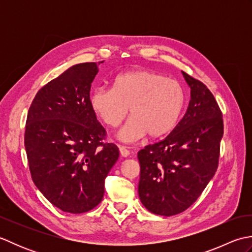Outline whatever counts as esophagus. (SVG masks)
Returning a JSON list of instances; mask_svg holds the SVG:
<instances>
[{
    "mask_svg": "<svg viewBox=\"0 0 252 252\" xmlns=\"http://www.w3.org/2000/svg\"><path fill=\"white\" fill-rule=\"evenodd\" d=\"M119 152L122 157H127L130 156V152L127 151V148L126 146H119Z\"/></svg>",
    "mask_w": 252,
    "mask_h": 252,
    "instance_id": "obj_1",
    "label": "esophagus"
}]
</instances>
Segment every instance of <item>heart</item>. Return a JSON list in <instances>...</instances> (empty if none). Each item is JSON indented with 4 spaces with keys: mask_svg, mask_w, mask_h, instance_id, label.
I'll list each match as a JSON object with an SVG mask.
<instances>
[{
    "mask_svg": "<svg viewBox=\"0 0 252 252\" xmlns=\"http://www.w3.org/2000/svg\"><path fill=\"white\" fill-rule=\"evenodd\" d=\"M186 100L180 82L151 70L121 73L111 89L96 88L89 97L91 109L109 127L119 126L130 108L131 119L118 134L125 143L146 134L151 138L168 135L180 122Z\"/></svg>",
    "mask_w": 252,
    "mask_h": 252,
    "instance_id": "1",
    "label": "heart"
}]
</instances>
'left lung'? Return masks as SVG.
<instances>
[{
  "label": "left lung",
  "mask_w": 252,
  "mask_h": 252,
  "mask_svg": "<svg viewBox=\"0 0 252 252\" xmlns=\"http://www.w3.org/2000/svg\"><path fill=\"white\" fill-rule=\"evenodd\" d=\"M190 88L184 117L170 134L137 154L138 196L148 211L170 217L185 211L218 169L223 119L215 96L202 82L182 71Z\"/></svg>",
  "instance_id": "left-lung-1"
}]
</instances>
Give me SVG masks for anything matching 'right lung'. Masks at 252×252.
<instances>
[{
  "label": "right lung",
  "mask_w": 252,
  "mask_h": 252,
  "mask_svg": "<svg viewBox=\"0 0 252 252\" xmlns=\"http://www.w3.org/2000/svg\"><path fill=\"white\" fill-rule=\"evenodd\" d=\"M99 63H78L45 84L26 122L32 181L52 205L74 215L101 201L106 176L119 158L115 144L103 142L106 131L89 103Z\"/></svg>",
  "instance_id": "1"
}]
</instances>
